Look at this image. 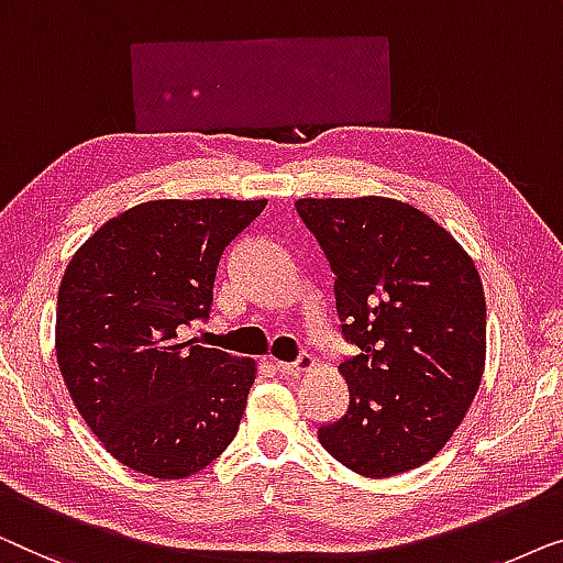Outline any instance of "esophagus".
I'll list each match as a JSON object with an SVG mask.
<instances>
[{
    "label": "esophagus",
    "instance_id": "obj_1",
    "mask_svg": "<svg viewBox=\"0 0 563 563\" xmlns=\"http://www.w3.org/2000/svg\"><path fill=\"white\" fill-rule=\"evenodd\" d=\"M316 367V360L311 354H300L296 362H275V369L280 372L285 377H298L303 375V372H311Z\"/></svg>",
    "mask_w": 563,
    "mask_h": 563
}]
</instances>
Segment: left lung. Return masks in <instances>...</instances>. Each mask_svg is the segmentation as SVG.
<instances>
[{
	"instance_id": "1",
	"label": "left lung",
	"mask_w": 563,
	"mask_h": 563,
	"mask_svg": "<svg viewBox=\"0 0 563 563\" xmlns=\"http://www.w3.org/2000/svg\"><path fill=\"white\" fill-rule=\"evenodd\" d=\"M334 271L336 311L360 354L339 364L350 408L319 441L362 477L439 454L479 390L485 290L462 244L416 206L385 196L298 199Z\"/></svg>"
}]
</instances>
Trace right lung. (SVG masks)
I'll return each mask as SVG.
<instances>
[{"instance_id":"right-lung-1","label":"right lung","mask_w":563,"mask_h":563,"mask_svg":"<svg viewBox=\"0 0 563 563\" xmlns=\"http://www.w3.org/2000/svg\"><path fill=\"white\" fill-rule=\"evenodd\" d=\"M267 199H161L109 219L63 273L55 357L104 449L157 479L191 477L240 429L255 360L180 342L209 316L221 252Z\"/></svg>"}]
</instances>
